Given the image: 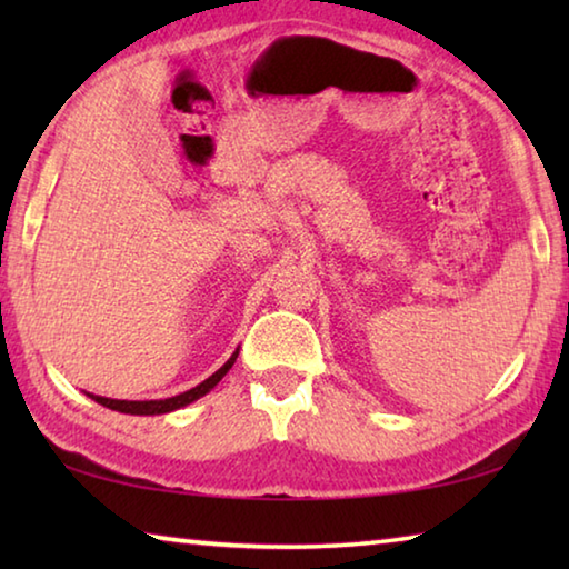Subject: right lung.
I'll list each match as a JSON object with an SVG mask.
<instances>
[{
  "mask_svg": "<svg viewBox=\"0 0 569 569\" xmlns=\"http://www.w3.org/2000/svg\"><path fill=\"white\" fill-rule=\"evenodd\" d=\"M238 359V349L233 351V356L220 366V369L213 373V377H208L206 381H200L198 387H192L188 391L178 393V397H170V399H150V401H128V399H108V397H98V393H88L92 401L102 403V407H108L112 411H120V413H138V417H156V413H168V411H176L188 407V403L198 401L200 397H206L210 389L218 387V381L226 377L230 371V366L236 363Z\"/></svg>",
  "mask_w": 569,
  "mask_h": 569,
  "instance_id": "add662e5",
  "label": "right lung"
}]
</instances>
